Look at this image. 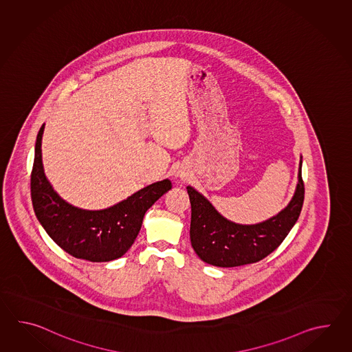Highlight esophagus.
<instances>
[{
	"label": "esophagus",
	"mask_w": 352,
	"mask_h": 352,
	"mask_svg": "<svg viewBox=\"0 0 352 352\" xmlns=\"http://www.w3.org/2000/svg\"><path fill=\"white\" fill-rule=\"evenodd\" d=\"M179 179H185V176L184 175H179Z\"/></svg>",
	"instance_id": "esophagus-1"
}]
</instances>
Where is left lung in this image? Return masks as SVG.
I'll return each mask as SVG.
<instances>
[{"label": "left lung", "mask_w": 352, "mask_h": 352, "mask_svg": "<svg viewBox=\"0 0 352 352\" xmlns=\"http://www.w3.org/2000/svg\"><path fill=\"white\" fill-rule=\"evenodd\" d=\"M187 194L191 204L190 240L201 261L223 268L259 262L282 244L298 220L305 200L302 161L297 188L288 206L259 224L232 223L192 187L187 186Z\"/></svg>", "instance_id": "left-lung-1"}]
</instances>
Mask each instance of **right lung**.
Wrapping results in <instances>:
<instances>
[{"label": "right lung", "instance_id": "right-lung-1", "mask_svg": "<svg viewBox=\"0 0 352 352\" xmlns=\"http://www.w3.org/2000/svg\"><path fill=\"white\" fill-rule=\"evenodd\" d=\"M38 131L31 171V201L35 215L49 236L63 250L78 259L109 262L126 254L135 243L146 211L167 192L170 179L158 181L109 209L89 211L64 201L46 179L41 161Z\"/></svg>", "mask_w": 352, "mask_h": 352}]
</instances>
